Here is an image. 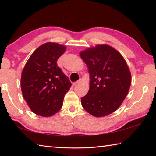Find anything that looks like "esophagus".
<instances>
[{"label":"esophagus","mask_w":156,"mask_h":156,"mask_svg":"<svg viewBox=\"0 0 156 156\" xmlns=\"http://www.w3.org/2000/svg\"><path fill=\"white\" fill-rule=\"evenodd\" d=\"M82 82V80L81 78H80L77 82H74V83H73V85L76 86V85H77V84H80Z\"/></svg>","instance_id":"esophagus-1"}]
</instances>
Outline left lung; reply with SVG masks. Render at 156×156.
I'll return each mask as SVG.
<instances>
[{"label":"left lung","mask_w":156,"mask_h":156,"mask_svg":"<svg viewBox=\"0 0 156 156\" xmlns=\"http://www.w3.org/2000/svg\"><path fill=\"white\" fill-rule=\"evenodd\" d=\"M88 69L87 95L81 98L84 110L96 117L117 111L128 94L131 74L122 55L107 44H99L80 53Z\"/></svg>","instance_id":"8db88e82"}]
</instances>
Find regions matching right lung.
I'll return each instance as SVG.
<instances>
[{"label": "right lung", "instance_id": "1", "mask_svg": "<svg viewBox=\"0 0 156 156\" xmlns=\"http://www.w3.org/2000/svg\"><path fill=\"white\" fill-rule=\"evenodd\" d=\"M66 50L64 45L48 42L33 52L21 74L23 98L31 111L41 117H51L60 110L64 95L72 84L57 65Z\"/></svg>", "mask_w": 156, "mask_h": 156}]
</instances>
